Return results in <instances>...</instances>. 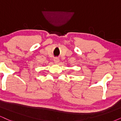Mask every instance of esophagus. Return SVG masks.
Returning <instances> with one entry per match:
<instances>
[{"label": "esophagus", "mask_w": 121, "mask_h": 121, "mask_svg": "<svg viewBox=\"0 0 121 121\" xmlns=\"http://www.w3.org/2000/svg\"><path fill=\"white\" fill-rule=\"evenodd\" d=\"M53 61H54L55 64H59V61H60V59H59V58L56 57V58H55L54 60H53Z\"/></svg>", "instance_id": "34e87169"}]
</instances>
